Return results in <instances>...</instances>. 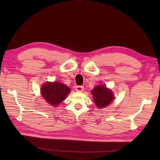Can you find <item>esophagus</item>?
<instances>
[{
    "mask_svg": "<svg viewBox=\"0 0 160 160\" xmlns=\"http://www.w3.org/2000/svg\"><path fill=\"white\" fill-rule=\"evenodd\" d=\"M84 86H79V85H77L75 87V89H76V91L78 92H82L84 91Z\"/></svg>",
    "mask_w": 160,
    "mask_h": 160,
    "instance_id": "obj_1",
    "label": "esophagus"
}]
</instances>
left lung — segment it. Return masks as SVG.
<instances>
[{
	"instance_id": "left-lung-1",
	"label": "left lung",
	"mask_w": 160,
	"mask_h": 160,
	"mask_svg": "<svg viewBox=\"0 0 160 160\" xmlns=\"http://www.w3.org/2000/svg\"><path fill=\"white\" fill-rule=\"evenodd\" d=\"M93 96V101L96 106L100 108L108 106L114 99L112 91L104 85H97L91 91Z\"/></svg>"
}]
</instances>
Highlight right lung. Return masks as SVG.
I'll return each mask as SVG.
<instances>
[{
  "instance_id": "obj_1",
  "label": "right lung",
  "mask_w": 160,
  "mask_h": 160,
  "mask_svg": "<svg viewBox=\"0 0 160 160\" xmlns=\"http://www.w3.org/2000/svg\"><path fill=\"white\" fill-rule=\"evenodd\" d=\"M40 91L47 102L53 107H56L65 99L71 90L65 84L59 82H47L42 86Z\"/></svg>"
}]
</instances>
